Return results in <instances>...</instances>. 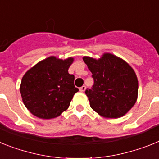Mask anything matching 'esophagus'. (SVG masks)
Here are the masks:
<instances>
[{
  "label": "esophagus",
  "instance_id": "esophagus-1",
  "mask_svg": "<svg viewBox=\"0 0 159 159\" xmlns=\"http://www.w3.org/2000/svg\"><path fill=\"white\" fill-rule=\"evenodd\" d=\"M85 89H86V87H85V85H82L81 87H80L79 89H80V91H81V92H85Z\"/></svg>",
  "mask_w": 159,
  "mask_h": 159
}]
</instances>
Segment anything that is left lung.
Returning a JSON list of instances; mask_svg holds the SVG:
<instances>
[{"label": "left lung", "instance_id": "obj_1", "mask_svg": "<svg viewBox=\"0 0 159 159\" xmlns=\"http://www.w3.org/2000/svg\"><path fill=\"white\" fill-rule=\"evenodd\" d=\"M92 73V89L85 90L90 107L106 118L125 115L138 98L139 81L134 70L125 61L111 53L99 59L84 57Z\"/></svg>", "mask_w": 159, "mask_h": 159}]
</instances>
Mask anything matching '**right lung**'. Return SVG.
<instances>
[{
	"label": "right lung",
	"mask_w": 159,
	"mask_h": 159,
	"mask_svg": "<svg viewBox=\"0 0 159 159\" xmlns=\"http://www.w3.org/2000/svg\"><path fill=\"white\" fill-rule=\"evenodd\" d=\"M73 57L59 59L51 56L41 61L23 76L20 92L31 114L43 119L58 117L70 106L78 91L74 76L68 73Z\"/></svg>",
	"instance_id": "obj_1"
}]
</instances>
